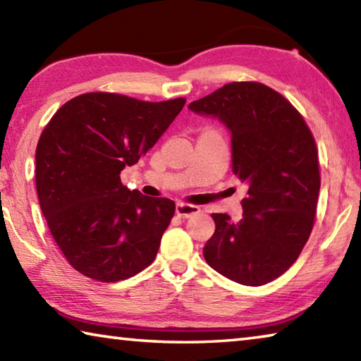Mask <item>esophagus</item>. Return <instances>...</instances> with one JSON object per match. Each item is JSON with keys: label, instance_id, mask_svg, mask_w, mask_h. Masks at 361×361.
I'll return each mask as SVG.
<instances>
[{"label": "esophagus", "instance_id": "1", "mask_svg": "<svg viewBox=\"0 0 361 361\" xmlns=\"http://www.w3.org/2000/svg\"><path fill=\"white\" fill-rule=\"evenodd\" d=\"M175 212H176V215H178L180 218H191L194 215H197V213L200 212V209H199V207H195V205L176 204Z\"/></svg>", "mask_w": 361, "mask_h": 361}]
</instances>
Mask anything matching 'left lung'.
<instances>
[{
    "instance_id": "8db88e82",
    "label": "left lung",
    "mask_w": 361,
    "mask_h": 361,
    "mask_svg": "<svg viewBox=\"0 0 361 361\" xmlns=\"http://www.w3.org/2000/svg\"><path fill=\"white\" fill-rule=\"evenodd\" d=\"M229 130L232 170L248 186L242 219L213 213L204 258L226 279L259 286L282 276L307 242L320 192L319 152L291 103L259 82H231L189 103Z\"/></svg>"
}]
</instances>
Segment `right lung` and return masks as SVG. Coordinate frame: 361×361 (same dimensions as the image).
<instances>
[{
    "instance_id": "1",
    "label": "right lung",
    "mask_w": 361,
    "mask_h": 361,
    "mask_svg": "<svg viewBox=\"0 0 361 361\" xmlns=\"http://www.w3.org/2000/svg\"><path fill=\"white\" fill-rule=\"evenodd\" d=\"M185 99L142 102L90 92L66 102L36 146V191L70 264L99 282H119L154 261L175 202L121 183V172L156 145Z\"/></svg>"
}]
</instances>
